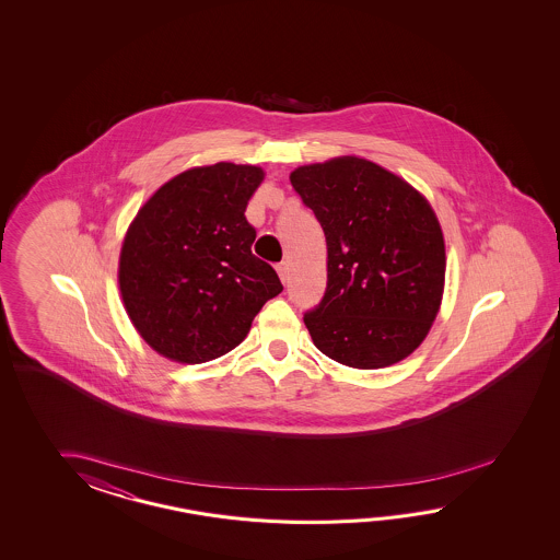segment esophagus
Listing matches in <instances>:
<instances>
[{
  "label": "esophagus",
  "instance_id": "esophagus-1",
  "mask_svg": "<svg viewBox=\"0 0 560 560\" xmlns=\"http://www.w3.org/2000/svg\"><path fill=\"white\" fill-rule=\"evenodd\" d=\"M276 270H278V276H280V280L282 282H288V276H290V266H288V262H280L278 266H276Z\"/></svg>",
  "mask_w": 560,
  "mask_h": 560
}]
</instances>
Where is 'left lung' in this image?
<instances>
[{
  "label": "left lung",
  "instance_id": "left-lung-1",
  "mask_svg": "<svg viewBox=\"0 0 560 560\" xmlns=\"http://www.w3.org/2000/svg\"><path fill=\"white\" fill-rule=\"evenodd\" d=\"M290 182L326 236V292L304 314L316 348L362 370L415 352L436 318L446 270L424 196L354 155L298 167Z\"/></svg>",
  "mask_w": 560,
  "mask_h": 560
}]
</instances>
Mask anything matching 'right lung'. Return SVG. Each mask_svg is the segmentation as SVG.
Returning <instances> with one entry per match:
<instances>
[{"mask_svg": "<svg viewBox=\"0 0 560 560\" xmlns=\"http://www.w3.org/2000/svg\"><path fill=\"white\" fill-rule=\"evenodd\" d=\"M256 166L191 167L143 203L119 254V292L131 324L164 357L200 364L246 338L282 292L275 268L252 254L246 206Z\"/></svg>", "mask_w": 560, "mask_h": 560, "instance_id": "add662e5", "label": "right lung"}]
</instances>
